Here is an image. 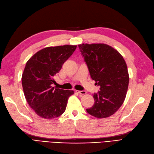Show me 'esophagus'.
<instances>
[{
    "label": "esophagus",
    "instance_id": "esophagus-1",
    "mask_svg": "<svg viewBox=\"0 0 154 154\" xmlns=\"http://www.w3.org/2000/svg\"><path fill=\"white\" fill-rule=\"evenodd\" d=\"M76 92H77L78 94H81V95H84L87 94V92L85 91H76Z\"/></svg>",
    "mask_w": 154,
    "mask_h": 154
}]
</instances>
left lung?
Here are the masks:
<instances>
[{
    "label": "left lung",
    "instance_id": "8db88e82",
    "mask_svg": "<svg viewBox=\"0 0 154 154\" xmlns=\"http://www.w3.org/2000/svg\"><path fill=\"white\" fill-rule=\"evenodd\" d=\"M78 46L92 79L100 90L94 94V105L87 112L100 119L108 117L120 108L125 99L129 83L127 63L117 50L106 44Z\"/></svg>",
    "mask_w": 154,
    "mask_h": 154
}]
</instances>
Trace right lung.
Wrapping results in <instances>:
<instances>
[{
    "label": "right lung",
    "mask_w": 154,
    "mask_h": 154,
    "mask_svg": "<svg viewBox=\"0 0 154 154\" xmlns=\"http://www.w3.org/2000/svg\"><path fill=\"white\" fill-rule=\"evenodd\" d=\"M77 45L49 46L29 58L25 67L21 82L25 97L37 115L52 119L65 112L73 91L52 87L54 77L62 69L64 62L73 54Z\"/></svg>",
    "instance_id": "add662e5"
}]
</instances>
